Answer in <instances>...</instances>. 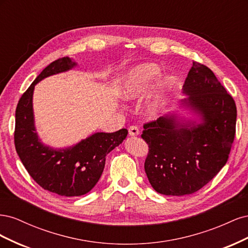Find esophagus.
<instances>
[{"label": "esophagus", "mask_w": 248, "mask_h": 248, "mask_svg": "<svg viewBox=\"0 0 248 248\" xmlns=\"http://www.w3.org/2000/svg\"><path fill=\"white\" fill-rule=\"evenodd\" d=\"M128 131H129V136L130 137H138L139 134H140V130H139V128H138L137 126H130Z\"/></svg>", "instance_id": "esophagus-1"}]
</instances>
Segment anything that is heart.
<instances>
[{
  "mask_svg": "<svg viewBox=\"0 0 248 248\" xmlns=\"http://www.w3.org/2000/svg\"><path fill=\"white\" fill-rule=\"evenodd\" d=\"M160 73V67L155 63H142L134 66L121 78L118 93L126 101L137 100L148 92ZM176 85L177 78L171 74L159 78L144 107V114L147 118L157 119L161 115L167 97L172 92Z\"/></svg>",
  "mask_w": 248,
  "mask_h": 248,
  "instance_id": "obj_1",
  "label": "heart"
}]
</instances>
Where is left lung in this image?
Wrapping results in <instances>:
<instances>
[{"instance_id":"1","label":"left lung","mask_w":248,"mask_h":248,"mask_svg":"<svg viewBox=\"0 0 248 248\" xmlns=\"http://www.w3.org/2000/svg\"><path fill=\"white\" fill-rule=\"evenodd\" d=\"M182 93L179 109L145 124L141 134L148 180L164 196L190 194L211 181L227 163L236 132L235 101L211 69L193 62Z\"/></svg>"}]
</instances>
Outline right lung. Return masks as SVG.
<instances>
[{
    "mask_svg": "<svg viewBox=\"0 0 248 248\" xmlns=\"http://www.w3.org/2000/svg\"><path fill=\"white\" fill-rule=\"evenodd\" d=\"M77 66L69 57L50 63L21 96L16 111L14 142L22 164L42 188L64 197H79L92 190L102 175L107 155L128 134L125 128L111 133L95 132L64 148H52L42 142L35 126V86Z\"/></svg>",
    "mask_w": 248,
    "mask_h": 248,
    "instance_id": "right-lung-1",
    "label": "right lung"
}]
</instances>
